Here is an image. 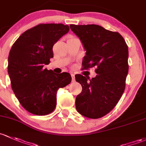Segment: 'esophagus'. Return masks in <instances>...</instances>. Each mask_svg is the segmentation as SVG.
Returning a JSON list of instances; mask_svg holds the SVG:
<instances>
[{
  "mask_svg": "<svg viewBox=\"0 0 146 146\" xmlns=\"http://www.w3.org/2000/svg\"><path fill=\"white\" fill-rule=\"evenodd\" d=\"M71 77H72V82H74L75 81H76V79H75V75L71 74Z\"/></svg>",
  "mask_w": 146,
  "mask_h": 146,
  "instance_id": "obj_1",
  "label": "esophagus"
}]
</instances>
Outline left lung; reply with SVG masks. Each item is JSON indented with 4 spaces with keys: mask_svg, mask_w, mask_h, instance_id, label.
<instances>
[{
    "mask_svg": "<svg viewBox=\"0 0 146 146\" xmlns=\"http://www.w3.org/2000/svg\"><path fill=\"white\" fill-rule=\"evenodd\" d=\"M86 51L84 69L96 66L95 78L76 75L82 90L76 96V107L82 115L92 119L104 117L115 108L125 89L129 70L128 47L123 37L96 24H70Z\"/></svg>",
    "mask_w": 146,
    "mask_h": 146,
    "instance_id": "8db88e82",
    "label": "left lung"
}]
</instances>
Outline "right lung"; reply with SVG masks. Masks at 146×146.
Here are the masks:
<instances>
[{
    "label": "right lung",
    "instance_id": "right-lung-1",
    "mask_svg": "<svg viewBox=\"0 0 146 146\" xmlns=\"http://www.w3.org/2000/svg\"><path fill=\"white\" fill-rule=\"evenodd\" d=\"M69 31L62 24H40L26 31L15 41L8 56L12 89L21 105L38 115L55 109L56 92L71 82L68 73L59 74L44 68L53 57L52 47Z\"/></svg>",
    "mask_w": 146,
    "mask_h": 146
}]
</instances>
